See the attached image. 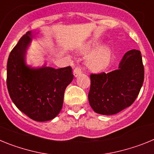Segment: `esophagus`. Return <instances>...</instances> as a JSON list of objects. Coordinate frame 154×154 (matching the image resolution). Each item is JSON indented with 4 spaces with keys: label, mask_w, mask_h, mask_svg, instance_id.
I'll return each mask as SVG.
<instances>
[{
    "label": "esophagus",
    "mask_w": 154,
    "mask_h": 154,
    "mask_svg": "<svg viewBox=\"0 0 154 154\" xmlns=\"http://www.w3.org/2000/svg\"><path fill=\"white\" fill-rule=\"evenodd\" d=\"M81 73H82V70L81 69H80V67H79V66H77V67L74 69V71H73V74H74L75 77L79 76Z\"/></svg>",
    "instance_id": "1"
}]
</instances>
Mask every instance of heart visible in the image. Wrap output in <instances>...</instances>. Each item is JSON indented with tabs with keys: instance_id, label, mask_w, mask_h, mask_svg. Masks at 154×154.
<instances>
[{
	"instance_id": "heart-1",
	"label": "heart",
	"mask_w": 154,
	"mask_h": 154,
	"mask_svg": "<svg viewBox=\"0 0 154 154\" xmlns=\"http://www.w3.org/2000/svg\"><path fill=\"white\" fill-rule=\"evenodd\" d=\"M111 58H112L111 48L108 45H103L98 47L90 53V55L86 59V65L92 70L101 71L109 65Z\"/></svg>"
}]
</instances>
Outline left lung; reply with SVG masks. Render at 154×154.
I'll return each instance as SVG.
<instances>
[{"label":"left lung","instance_id":"obj_1","mask_svg":"<svg viewBox=\"0 0 154 154\" xmlns=\"http://www.w3.org/2000/svg\"><path fill=\"white\" fill-rule=\"evenodd\" d=\"M89 102L101 115H113L130 106L140 91L144 68L139 50L125 53L118 69L109 73L92 74Z\"/></svg>","mask_w":154,"mask_h":154}]
</instances>
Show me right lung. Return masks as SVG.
Here are the masks:
<instances>
[{
  "label": "right lung",
  "mask_w": 154,
  "mask_h": 154,
  "mask_svg": "<svg viewBox=\"0 0 154 154\" xmlns=\"http://www.w3.org/2000/svg\"><path fill=\"white\" fill-rule=\"evenodd\" d=\"M34 37L28 31L11 51L7 64V85L18 109L38 122L56 117L63 105L66 87L73 80L70 66L54 69L45 65L31 67L25 61L27 49Z\"/></svg>",
  "instance_id": "right-lung-1"
}]
</instances>
